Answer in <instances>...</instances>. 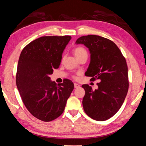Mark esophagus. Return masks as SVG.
Here are the masks:
<instances>
[{
    "mask_svg": "<svg viewBox=\"0 0 146 146\" xmlns=\"http://www.w3.org/2000/svg\"><path fill=\"white\" fill-rule=\"evenodd\" d=\"M74 86H75V88H78L79 87H80V85H79L78 84L75 83L74 84Z\"/></svg>",
    "mask_w": 146,
    "mask_h": 146,
    "instance_id": "obj_1",
    "label": "esophagus"
}]
</instances>
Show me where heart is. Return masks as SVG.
<instances>
[{
	"label": "heart",
	"mask_w": 146,
	"mask_h": 146,
	"mask_svg": "<svg viewBox=\"0 0 146 146\" xmlns=\"http://www.w3.org/2000/svg\"><path fill=\"white\" fill-rule=\"evenodd\" d=\"M74 54L76 57L78 58L84 55H87V51L82 47H77L74 49Z\"/></svg>",
	"instance_id": "1"
}]
</instances>
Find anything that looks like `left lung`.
<instances>
[{"mask_svg":"<svg viewBox=\"0 0 146 146\" xmlns=\"http://www.w3.org/2000/svg\"><path fill=\"white\" fill-rule=\"evenodd\" d=\"M76 44H84L90 53V63L85 73L100 82L93 90L88 84L82 100L83 108L89 117L104 121L115 115L126 97L128 82L127 66L119 48L113 41L102 36L90 35L78 38Z\"/></svg>","mask_w":146,"mask_h":146,"instance_id":"left-lung-1","label":"left lung"}]
</instances>
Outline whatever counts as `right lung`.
Here are the masks:
<instances>
[{
    "instance_id": "1",
    "label": "right lung",
    "mask_w": 146,
    "mask_h": 146,
    "mask_svg": "<svg viewBox=\"0 0 146 146\" xmlns=\"http://www.w3.org/2000/svg\"><path fill=\"white\" fill-rule=\"evenodd\" d=\"M71 36H48L35 39L24 48L19 59L17 87L26 108L38 119L49 122L63 113L74 89L71 80H51L60 66L63 51Z\"/></svg>"
}]
</instances>
